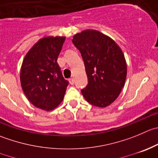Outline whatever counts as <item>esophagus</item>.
I'll return each mask as SVG.
<instances>
[{
	"instance_id": "obj_1",
	"label": "esophagus",
	"mask_w": 158,
	"mask_h": 158,
	"mask_svg": "<svg viewBox=\"0 0 158 158\" xmlns=\"http://www.w3.org/2000/svg\"><path fill=\"white\" fill-rule=\"evenodd\" d=\"M69 83L71 84V85H73V84H74V79H73V78H70V79H69Z\"/></svg>"
}]
</instances>
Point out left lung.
<instances>
[{"label": "left lung", "instance_id": "8db88e82", "mask_svg": "<svg viewBox=\"0 0 158 158\" xmlns=\"http://www.w3.org/2000/svg\"><path fill=\"white\" fill-rule=\"evenodd\" d=\"M80 51L88 77L82 94L95 106L106 107L116 100L127 78L126 59L121 48L107 35L87 29L73 36Z\"/></svg>", "mask_w": 158, "mask_h": 158}]
</instances>
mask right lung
<instances>
[{"mask_svg": "<svg viewBox=\"0 0 158 158\" xmlns=\"http://www.w3.org/2000/svg\"><path fill=\"white\" fill-rule=\"evenodd\" d=\"M65 40V37H44L23 60L20 73L23 92L41 110H54L63 100L69 82L64 79L57 59Z\"/></svg>", "mask_w": 158, "mask_h": 158, "instance_id": "add662e5", "label": "right lung"}]
</instances>
